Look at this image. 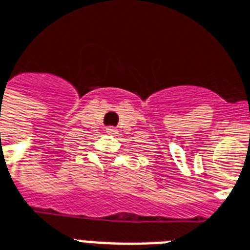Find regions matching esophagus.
Here are the masks:
<instances>
[{"label":"esophagus","instance_id":"1","mask_svg":"<svg viewBox=\"0 0 250 250\" xmlns=\"http://www.w3.org/2000/svg\"><path fill=\"white\" fill-rule=\"evenodd\" d=\"M107 134L114 135V134H118V130H116V128H114V127H108V128H107Z\"/></svg>","mask_w":250,"mask_h":250}]
</instances>
